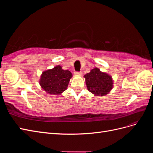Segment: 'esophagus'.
Here are the masks:
<instances>
[{"label":"esophagus","mask_w":153,"mask_h":153,"mask_svg":"<svg viewBox=\"0 0 153 153\" xmlns=\"http://www.w3.org/2000/svg\"><path fill=\"white\" fill-rule=\"evenodd\" d=\"M75 75H82V72L81 71H75Z\"/></svg>","instance_id":"obj_1"}]
</instances>
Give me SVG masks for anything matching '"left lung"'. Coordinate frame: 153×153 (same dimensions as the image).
<instances>
[{
    "mask_svg": "<svg viewBox=\"0 0 153 153\" xmlns=\"http://www.w3.org/2000/svg\"><path fill=\"white\" fill-rule=\"evenodd\" d=\"M88 90L97 96L107 94L112 89V77L97 68L84 75Z\"/></svg>",
    "mask_w": 153,
    "mask_h": 153,
    "instance_id": "obj_1",
    "label": "left lung"
}]
</instances>
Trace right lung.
Wrapping results in <instances>:
<instances>
[{
	"label": "right lung",
	"instance_id": "right-lung-1",
	"mask_svg": "<svg viewBox=\"0 0 153 153\" xmlns=\"http://www.w3.org/2000/svg\"><path fill=\"white\" fill-rule=\"evenodd\" d=\"M72 74L70 71L64 70L61 66H57L52 69L44 71L39 84L48 93L57 95L67 89Z\"/></svg>",
	"mask_w": 153,
	"mask_h": 153
}]
</instances>
